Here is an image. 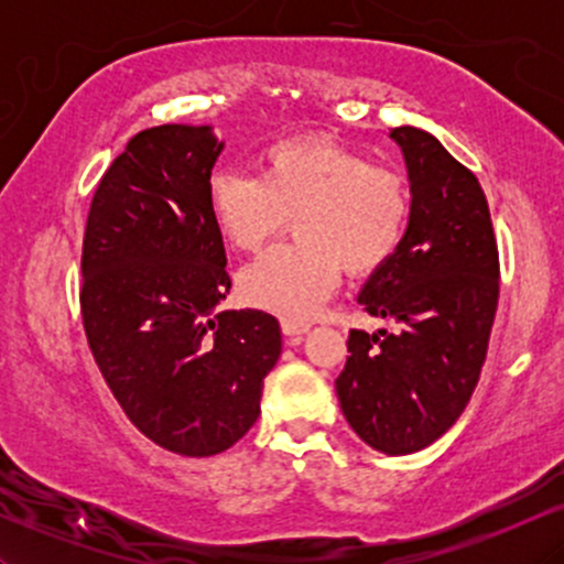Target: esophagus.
<instances>
[{"label":"esophagus","instance_id":"1","mask_svg":"<svg viewBox=\"0 0 564 564\" xmlns=\"http://www.w3.org/2000/svg\"><path fill=\"white\" fill-rule=\"evenodd\" d=\"M283 334H286V341L289 345H300L302 341V334L307 332V323H300V321H283Z\"/></svg>","mask_w":564,"mask_h":564}]
</instances>
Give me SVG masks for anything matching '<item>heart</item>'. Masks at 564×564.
<instances>
[{"mask_svg":"<svg viewBox=\"0 0 564 564\" xmlns=\"http://www.w3.org/2000/svg\"><path fill=\"white\" fill-rule=\"evenodd\" d=\"M209 209L219 236L254 251L286 228L296 241L264 251L238 273V294L251 307L304 321L332 294L339 270L360 278L390 262L411 219L403 172L328 140L270 145L260 174L217 172Z\"/></svg>","mask_w":564,"mask_h":564,"instance_id":"heart-1","label":"heart"}]
</instances>
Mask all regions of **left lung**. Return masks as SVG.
I'll use <instances>...</instances> for the list:
<instances>
[{"instance_id": "left-lung-1", "label": "left lung", "mask_w": 564, "mask_h": 564, "mask_svg": "<svg viewBox=\"0 0 564 564\" xmlns=\"http://www.w3.org/2000/svg\"><path fill=\"white\" fill-rule=\"evenodd\" d=\"M392 138L411 177V219L358 302L373 318L398 321L400 332H349L336 398L364 443L405 456L443 437L480 381L498 246L475 174L424 129L398 127Z\"/></svg>"}]
</instances>
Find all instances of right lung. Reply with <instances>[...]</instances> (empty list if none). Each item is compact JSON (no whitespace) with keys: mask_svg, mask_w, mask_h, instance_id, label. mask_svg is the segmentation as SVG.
Instances as JSON below:
<instances>
[{"mask_svg":"<svg viewBox=\"0 0 564 564\" xmlns=\"http://www.w3.org/2000/svg\"><path fill=\"white\" fill-rule=\"evenodd\" d=\"M223 151L209 127L142 129L89 204L82 323L127 419L180 456H215L260 416L281 326L262 310H225V246L209 209Z\"/></svg>","mask_w":564,"mask_h":564,"instance_id":"right-lung-1","label":"right lung"}]
</instances>
